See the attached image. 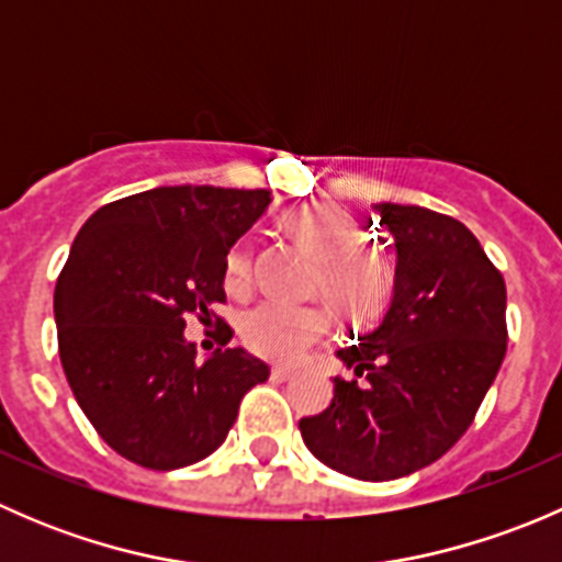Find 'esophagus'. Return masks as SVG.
Instances as JSON below:
<instances>
[{"mask_svg":"<svg viewBox=\"0 0 562 562\" xmlns=\"http://www.w3.org/2000/svg\"><path fill=\"white\" fill-rule=\"evenodd\" d=\"M271 378H274V381H291V378H296V370H291V367H274V370H271Z\"/></svg>","mask_w":562,"mask_h":562,"instance_id":"obj_1","label":"esophagus"}]
</instances>
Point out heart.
Returning <instances> with one entry per match:
<instances>
[{
    "label": "heart",
    "mask_w": 562,
    "mask_h": 562,
    "mask_svg": "<svg viewBox=\"0 0 562 562\" xmlns=\"http://www.w3.org/2000/svg\"><path fill=\"white\" fill-rule=\"evenodd\" d=\"M288 228L321 258L315 288L334 310L353 323H367L389 307L394 293V263L378 249L364 247L359 220L339 209L299 206L285 217ZM249 247L231 249L225 285L245 291L249 285ZM331 331V315L321 304H293L263 299L241 317V337L252 353L293 364L302 361Z\"/></svg>",
    "instance_id": "heart-1"
}]
</instances>
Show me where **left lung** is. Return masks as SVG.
<instances>
[{
	"label": "left lung",
	"instance_id": "1",
	"mask_svg": "<svg viewBox=\"0 0 562 562\" xmlns=\"http://www.w3.org/2000/svg\"><path fill=\"white\" fill-rule=\"evenodd\" d=\"M372 209L394 241V293L383 321L337 350L367 383L334 378L331 405L299 429L337 473L391 481L443 457L473 422L506 356V282L459 220Z\"/></svg>",
	"mask_w": 562,
	"mask_h": 562
}]
</instances>
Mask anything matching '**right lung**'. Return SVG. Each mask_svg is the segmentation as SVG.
<instances>
[{"label":"right lung","instance_id":"right-lung-1","mask_svg":"<svg viewBox=\"0 0 562 562\" xmlns=\"http://www.w3.org/2000/svg\"><path fill=\"white\" fill-rule=\"evenodd\" d=\"M269 190L179 184L98 209L54 291L59 359L78 405L116 454L151 470L223 446L239 402L269 367L245 348L206 361L184 339L212 321L228 252L269 209Z\"/></svg>","mask_w":562,"mask_h":562}]
</instances>
